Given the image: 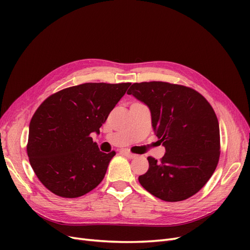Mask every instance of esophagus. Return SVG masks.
I'll list each match as a JSON object with an SVG mask.
<instances>
[{"label":"esophagus","instance_id":"esophagus-1","mask_svg":"<svg viewBox=\"0 0 250 250\" xmlns=\"http://www.w3.org/2000/svg\"><path fill=\"white\" fill-rule=\"evenodd\" d=\"M121 153H122L123 155H125L126 157H128V158H134L135 156H137V155H135V154H133V153H131V152H129V151H128V150H122V151H121Z\"/></svg>","mask_w":250,"mask_h":250}]
</instances>
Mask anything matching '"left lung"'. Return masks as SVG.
I'll return each instance as SVG.
<instances>
[{"label": "left lung", "instance_id": "obj_1", "mask_svg": "<svg viewBox=\"0 0 250 250\" xmlns=\"http://www.w3.org/2000/svg\"><path fill=\"white\" fill-rule=\"evenodd\" d=\"M151 111L152 127L166 153L139 176L142 187L164 201H183L199 192L220 157L216 113L197 90L169 82L133 83L128 89Z\"/></svg>", "mask_w": 250, "mask_h": 250}]
</instances>
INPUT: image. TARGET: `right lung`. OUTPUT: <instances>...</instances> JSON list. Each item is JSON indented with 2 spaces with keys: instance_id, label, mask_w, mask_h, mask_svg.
I'll return each mask as SVG.
<instances>
[{
  "instance_id": "1",
  "label": "right lung",
  "mask_w": 250,
  "mask_h": 250,
  "mask_svg": "<svg viewBox=\"0 0 250 250\" xmlns=\"http://www.w3.org/2000/svg\"><path fill=\"white\" fill-rule=\"evenodd\" d=\"M131 83H83L44 100L30 121L27 153L37 178L60 197L76 198L103 180L115 151L104 153L90 138Z\"/></svg>"
}]
</instances>
